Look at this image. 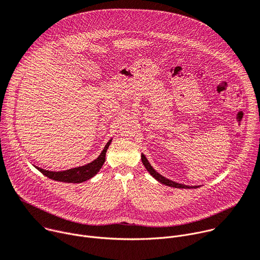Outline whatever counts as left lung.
I'll list each match as a JSON object with an SVG mask.
<instances>
[{"mask_svg":"<svg viewBox=\"0 0 260 260\" xmlns=\"http://www.w3.org/2000/svg\"><path fill=\"white\" fill-rule=\"evenodd\" d=\"M141 159H142L143 165L145 166L146 170L150 173V175H151L154 179H156L158 182H160V183H162V184H165V185H169V186H171V187H176V188H197V187H199V185H185V184L178 183V182H175V181H173V180H170V179H168V178H166V177H164L162 175H160L159 173H157V172L152 168L150 162L148 161V159L146 158V156H145L143 153L141 154Z\"/></svg>","mask_w":260,"mask_h":260,"instance_id":"left-lung-1","label":"left lung"}]
</instances>
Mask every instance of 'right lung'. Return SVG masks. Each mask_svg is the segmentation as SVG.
<instances>
[{
  "mask_svg": "<svg viewBox=\"0 0 260 260\" xmlns=\"http://www.w3.org/2000/svg\"><path fill=\"white\" fill-rule=\"evenodd\" d=\"M111 142H112V139L109 140V142L106 144L104 150L98 156V158H95L87 165H84V166L72 168L68 170H64V171H49V170H44L42 168H39L37 166H35V168L38 171H40L43 175H45L46 177H49L53 180L63 181V182H72V183L84 182V181L92 178L93 176H95L98 174V172L102 169L103 165L106 160L107 150H108Z\"/></svg>",
  "mask_w": 260,
  "mask_h": 260,
  "instance_id": "add662e5",
  "label": "right lung"
}]
</instances>
